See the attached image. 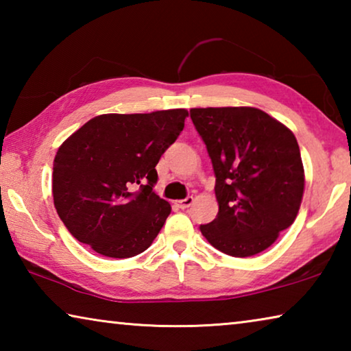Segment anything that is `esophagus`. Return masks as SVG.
<instances>
[{
	"mask_svg": "<svg viewBox=\"0 0 351 351\" xmlns=\"http://www.w3.org/2000/svg\"><path fill=\"white\" fill-rule=\"evenodd\" d=\"M192 204H193V197H187L184 199L176 201V206L180 207V209H187V207H190Z\"/></svg>",
	"mask_w": 351,
	"mask_h": 351,
	"instance_id": "esophagus-1",
	"label": "esophagus"
}]
</instances>
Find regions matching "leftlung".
I'll return each mask as SVG.
<instances>
[{"mask_svg":"<svg viewBox=\"0 0 351 351\" xmlns=\"http://www.w3.org/2000/svg\"><path fill=\"white\" fill-rule=\"evenodd\" d=\"M215 171L218 215L199 230L232 257L268 249L299 213L305 171L288 127L252 106L192 108Z\"/></svg>","mask_w":351,"mask_h":351,"instance_id":"obj_1","label":"left lung"}]
</instances>
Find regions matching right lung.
<instances>
[{
	"instance_id": "right-lung-1",
	"label": "right lung",
	"mask_w": 351,
	"mask_h": 351,
	"mask_svg": "<svg viewBox=\"0 0 351 351\" xmlns=\"http://www.w3.org/2000/svg\"><path fill=\"white\" fill-rule=\"evenodd\" d=\"M187 116L184 108L100 114L58 147L52 195L74 239L111 258L150 247L171 210L153 190L154 167Z\"/></svg>"
}]
</instances>
